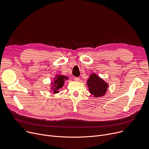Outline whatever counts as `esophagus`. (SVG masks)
<instances>
[{
  "label": "esophagus",
  "mask_w": 149,
  "mask_h": 149,
  "mask_svg": "<svg viewBox=\"0 0 149 149\" xmlns=\"http://www.w3.org/2000/svg\"><path fill=\"white\" fill-rule=\"evenodd\" d=\"M74 80L75 81H78L79 80V78L78 77H74Z\"/></svg>",
  "instance_id": "obj_1"
}]
</instances>
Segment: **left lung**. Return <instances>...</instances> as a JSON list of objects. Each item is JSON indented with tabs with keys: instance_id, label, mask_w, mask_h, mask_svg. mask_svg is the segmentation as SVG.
I'll use <instances>...</instances> for the list:
<instances>
[{
	"instance_id": "left-lung-1",
	"label": "left lung",
	"mask_w": 149,
	"mask_h": 149,
	"mask_svg": "<svg viewBox=\"0 0 149 149\" xmlns=\"http://www.w3.org/2000/svg\"><path fill=\"white\" fill-rule=\"evenodd\" d=\"M87 84L90 93L95 97L104 95L108 87L107 83L95 74L90 75Z\"/></svg>"
}]
</instances>
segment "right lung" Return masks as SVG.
<instances>
[{
    "instance_id": "obj_1",
    "label": "right lung",
    "mask_w": 149,
    "mask_h": 149,
    "mask_svg": "<svg viewBox=\"0 0 149 149\" xmlns=\"http://www.w3.org/2000/svg\"><path fill=\"white\" fill-rule=\"evenodd\" d=\"M68 77L66 76H63V75H58L57 76H56V78H55V81H54L53 83H52L53 87L52 88V89L54 93H59V90L60 88H61L63 86V84L65 83V81L68 79Z\"/></svg>"
}]
</instances>
